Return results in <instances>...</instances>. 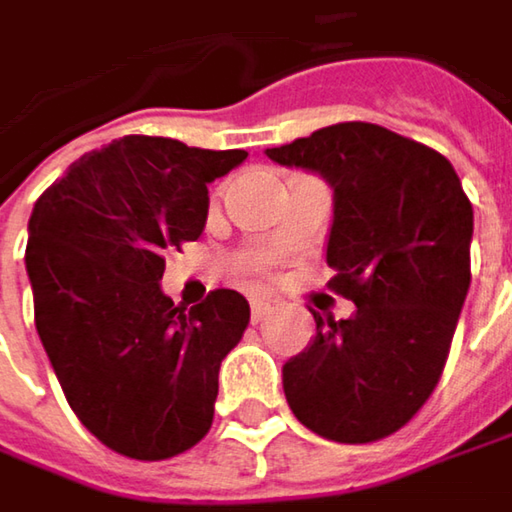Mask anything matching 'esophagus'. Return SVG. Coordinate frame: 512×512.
I'll return each mask as SVG.
<instances>
[{"label": "esophagus", "mask_w": 512, "mask_h": 512, "mask_svg": "<svg viewBox=\"0 0 512 512\" xmlns=\"http://www.w3.org/2000/svg\"><path fill=\"white\" fill-rule=\"evenodd\" d=\"M268 311H271V303H268L265 297H250V314H253L256 323H259Z\"/></svg>", "instance_id": "obj_1"}]
</instances>
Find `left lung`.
I'll list each match as a JSON object with an SVG mask.
<instances>
[{"label":"left lung","instance_id":"left-lung-1","mask_svg":"<svg viewBox=\"0 0 512 512\" xmlns=\"http://www.w3.org/2000/svg\"><path fill=\"white\" fill-rule=\"evenodd\" d=\"M265 154L332 186L329 288L355 303L347 320L311 309L317 335L285 361V399L326 440L390 437L446 367L472 279V203L443 154L370 122L329 125Z\"/></svg>","mask_w":512,"mask_h":512}]
</instances>
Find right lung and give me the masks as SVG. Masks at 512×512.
I'll use <instances>...</instances> for the list:
<instances>
[{
  "label": "right lung",
  "mask_w": 512,
  "mask_h": 512,
  "mask_svg": "<svg viewBox=\"0 0 512 512\" xmlns=\"http://www.w3.org/2000/svg\"><path fill=\"white\" fill-rule=\"evenodd\" d=\"M244 160L238 148L125 136L34 203L25 271L37 335L75 417L119 455L165 460L212 425L218 370L250 306L218 288L186 314L160 279L168 250L203 233L206 186Z\"/></svg>",
  "instance_id": "1"
}]
</instances>
